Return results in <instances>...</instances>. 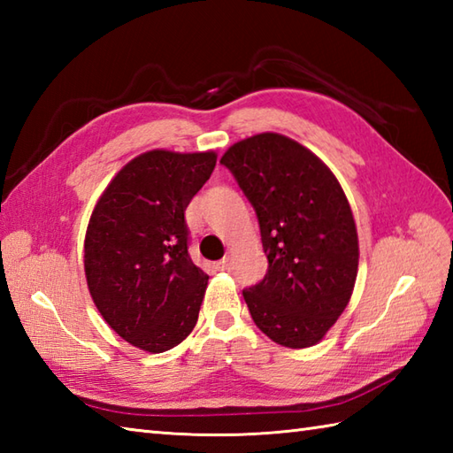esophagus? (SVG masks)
<instances>
[{"label":"esophagus","mask_w":453,"mask_h":453,"mask_svg":"<svg viewBox=\"0 0 453 453\" xmlns=\"http://www.w3.org/2000/svg\"><path fill=\"white\" fill-rule=\"evenodd\" d=\"M216 268H218V271H229V268H232V257H224V258H221V261L219 263H216Z\"/></svg>","instance_id":"obj_1"}]
</instances>
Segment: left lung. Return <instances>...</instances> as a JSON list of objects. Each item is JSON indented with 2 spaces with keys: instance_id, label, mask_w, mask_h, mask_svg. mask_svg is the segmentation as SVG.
<instances>
[{
  "instance_id": "obj_1",
  "label": "left lung",
  "mask_w": 453,
  "mask_h": 453,
  "mask_svg": "<svg viewBox=\"0 0 453 453\" xmlns=\"http://www.w3.org/2000/svg\"><path fill=\"white\" fill-rule=\"evenodd\" d=\"M224 167L255 208L268 271L243 297L268 339L288 349L319 342L349 305L358 234L349 200L325 163L265 132L234 143Z\"/></svg>"
}]
</instances>
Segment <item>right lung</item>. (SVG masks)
<instances>
[{"instance_id": "1", "label": "right lung", "mask_w": 453, "mask_h": 453, "mask_svg": "<svg viewBox=\"0 0 453 453\" xmlns=\"http://www.w3.org/2000/svg\"><path fill=\"white\" fill-rule=\"evenodd\" d=\"M214 167V151L142 153L117 173L91 214V297L111 329L146 352L173 349L198 321L208 274L188 255L185 210Z\"/></svg>"}]
</instances>
